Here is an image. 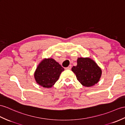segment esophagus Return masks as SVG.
I'll return each mask as SVG.
<instances>
[{
    "label": "esophagus",
    "mask_w": 125,
    "mask_h": 125,
    "mask_svg": "<svg viewBox=\"0 0 125 125\" xmlns=\"http://www.w3.org/2000/svg\"><path fill=\"white\" fill-rule=\"evenodd\" d=\"M72 68V66L71 65H69V66H68V67H67L66 69H69V70H70Z\"/></svg>",
    "instance_id": "1"
}]
</instances>
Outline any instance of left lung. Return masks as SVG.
Here are the masks:
<instances>
[{
  "mask_svg": "<svg viewBox=\"0 0 125 125\" xmlns=\"http://www.w3.org/2000/svg\"><path fill=\"white\" fill-rule=\"evenodd\" d=\"M77 62V66H73L72 71L82 85L90 87L98 83L102 71L96 63L90 58H78Z\"/></svg>",
  "mask_w": 125,
  "mask_h": 125,
  "instance_id": "8db88e82",
  "label": "left lung"
}]
</instances>
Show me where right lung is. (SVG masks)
Returning <instances> with one entry per match:
<instances>
[{
  "label": "right lung",
  "instance_id": "obj_1",
  "mask_svg": "<svg viewBox=\"0 0 125 125\" xmlns=\"http://www.w3.org/2000/svg\"><path fill=\"white\" fill-rule=\"evenodd\" d=\"M64 68L52 58L44 59L41 61L34 73L35 80L43 87L50 88L58 81Z\"/></svg>",
  "mask_w": 125,
  "mask_h": 125
}]
</instances>
